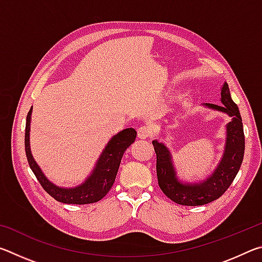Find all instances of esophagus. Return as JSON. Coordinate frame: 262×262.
Listing matches in <instances>:
<instances>
[{"instance_id":"esophagus-1","label":"esophagus","mask_w":262,"mask_h":262,"mask_svg":"<svg viewBox=\"0 0 262 262\" xmlns=\"http://www.w3.org/2000/svg\"><path fill=\"white\" fill-rule=\"evenodd\" d=\"M137 136L139 139H150L152 136V129L149 126H141L139 129H137Z\"/></svg>"}]
</instances>
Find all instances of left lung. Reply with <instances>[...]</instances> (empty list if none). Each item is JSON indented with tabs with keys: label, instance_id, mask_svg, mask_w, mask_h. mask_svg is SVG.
<instances>
[{
	"label": "left lung",
	"instance_id": "obj_1",
	"mask_svg": "<svg viewBox=\"0 0 262 262\" xmlns=\"http://www.w3.org/2000/svg\"><path fill=\"white\" fill-rule=\"evenodd\" d=\"M221 101L223 104L221 106L205 104L208 108L227 113L232 118L227 125V140L223 156L211 176L206 180L193 184L180 181L176 173L170 150L157 140L152 141L157 157L158 185L163 193L178 205L202 206L217 200L230 187L241 168L245 150V136L241 113L230 95L228 83H224L222 86Z\"/></svg>",
	"mask_w": 262,
	"mask_h": 262
}]
</instances>
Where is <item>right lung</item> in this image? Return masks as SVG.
Returning <instances> with one entry per match:
<instances>
[{
    "label": "right lung",
    "instance_id": "right-lung-1",
    "mask_svg": "<svg viewBox=\"0 0 262 262\" xmlns=\"http://www.w3.org/2000/svg\"><path fill=\"white\" fill-rule=\"evenodd\" d=\"M32 107L30 108L28 117H26L25 126V154L28 157L31 170L37 177V179L42 188L54 198L56 201L68 205H88L101 200L108 190L112 187L117 177L119 166H120L121 158L126 149L135 141L136 130L134 128H126V129L118 133L106 145L101 152L100 157L96 163V166L92 170L91 174L88 177L83 184L73 188H63L54 185L48 180L42 173L41 168L35 163L30 149V122Z\"/></svg>",
    "mask_w": 262,
    "mask_h": 262
}]
</instances>
